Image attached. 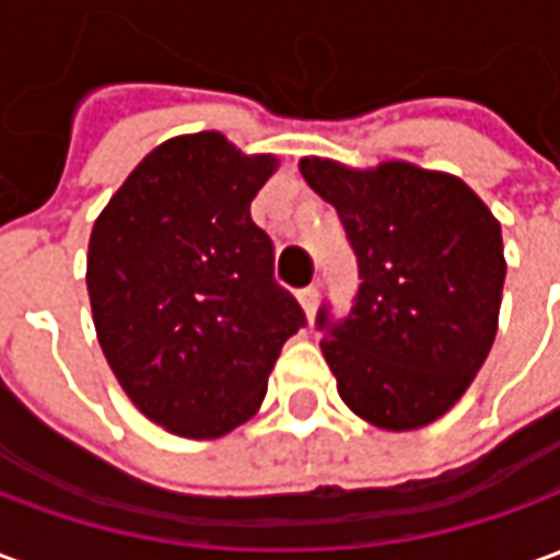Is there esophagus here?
<instances>
[{
    "label": "esophagus",
    "mask_w": 560,
    "mask_h": 560,
    "mask_svg": "<svg viewBox=\"0 0 560 560\" xmlns=\"http://www.w3.org/2000/svg\"><path fill=\"white\" fill-rule=\"evenodd\" d=\"M296 300H300V305H303L305 317L312 320V317H315V308H317V288H303V291L296 293Z\"/></svg>",
    "instance_id": "esophagus-1"
}]
</instances>
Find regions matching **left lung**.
<instances>
[{"mask_svg": "<svg viewBox=\"0 0 560 560\" xmlns=\"http://www.w3.org/2000/svg\"><path fill=\"white\" fill-rule=\"evenodd\" d=\"M308 188L336 207L360 264L341 324L317 327L341 401L387 432H411L456 405L492 351L506 260L501 221L474 188L411 161L348 167L305 155Z\"/></svg>", "mask_w": 560, "mask_h": 560, "instance_id": "left-lung-1", "label": "left lung"}]
</instances>
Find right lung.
<instances>
[{"label":"right lung","instance_id":"add662e5","mask_svg":"<svg viewBox=\"0 0 560 560\" xmlns=\"http://www.w3.org/2000/svg\"><path fill=\"white\" fill-rule=\"evenodd\" d=\"M279 159L221 131L140 161L92 224V320L119 387L167 432L212 441L252 420L281 345L305 324L272 279L252 200Z\"/></svg>","mask_w":560,"mask_h":560}]
</instances>
